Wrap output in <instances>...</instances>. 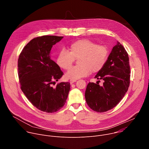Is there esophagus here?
Here are the masks:
<instances>
[{
	"label": "esophagus",
	"instance_id": "esophagus-1",
	"mask_svg": "<svg viewBox=\"0 0 149 149\" xmlns=\"http://www.w3.org/2000/svg\"><path fill=\"white\" fill-rule=\"evenodd\" d=\"M76 81H77V80H76V79H71L70 80V82L71 84H72V83H74V82H76Z\"/></svg>",
	"mask_w": 149,
	"mask_h": 149
}]
</instances>
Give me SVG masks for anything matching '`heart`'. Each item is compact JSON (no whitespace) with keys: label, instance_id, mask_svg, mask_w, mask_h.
Instances as JSON below:
<instances>
[{"label":"heart","instance_id":"obj_1","mask_svg":"<svg viewBox=\"0 0 149 149\" xmlns=\"http://www.w3.org/2000/svg\"><path fill=\"white\" fill-rule=\"evenodd\" d=\"M70 51L62 49L58 55L56 63L63 70H68L75 58L79 65L69 70L65 74L67 78L78 79L87 76L90 72L95 73L105 65L109 57V49L104 45H97L93 41L83 39L70 45Z\"/></svg>","mask_w":149,"mask_h":149}]
</instances>
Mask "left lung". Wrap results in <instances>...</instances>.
Returning <instances> with one entry per match:
<instances>
[{
    "instance_id": "8db88e82",
    "label": "left lung",
    "mask_w": 149,
    "mask_h": 149,
    "mask_svg": "<svg viewBox=\"0 0 149 149\" xmlns=\"http://www.w3.org/2000/svg\"><path fill=\"white\" fill-rule=\"evenodd\" d=\"M130 74L129 55L124 47L117 42L105 65L95 76V78L104 81L102 86L94 82H89L87 85L85 97L90 109L98 113H103L116 107L129 89Z\"/></svg>"
}]
</instances>
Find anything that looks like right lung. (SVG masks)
I'll return each mask as SVG.
<instances>
[{
	"label": "right lung",
	"instance_id": "add662e5",
	"mask_svg": "<svg viewBox=\"0 0 149 149\" xmlns=\"http://www.w3.org/2000/svg\"><path fill=\"white\" fill-rule=\"evenodd\" d=\"M63 37L52 35L32 39L20 52L17 62L20 88L38 110L54 113L64 105L70 90L68 82L58 83L63 73L51 58L54 45Z\"/></svg>",
	"mask_w": 149,
	"mask_h": 149
}]
</instances>
